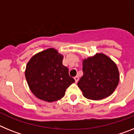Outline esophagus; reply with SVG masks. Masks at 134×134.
Instances as JSON below:
<instances>
[{"label":"esophagus","instance_id":"34e87169","mask_svg":"<svg viewBox=\"0 0 134 134\" xmlns=\"http://www.w3.org/2000/svg\"><path fill=\"white\" fill-rule=\"evenodd\" d=\"M74 80H75V82H77L79 80V78L78 76H76L75 77H74Z\"/></svg>","mask_w":134,"mask_h":134}]
</instances>
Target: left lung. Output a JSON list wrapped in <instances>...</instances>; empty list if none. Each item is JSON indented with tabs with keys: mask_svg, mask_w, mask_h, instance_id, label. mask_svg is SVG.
I'll return each instance as SVG.
<instances>
[{
	"mask_svg": "<svg viewBox=\"0 0 134 134\" xmlns=\"http://www.w3.org/2000/svg\"><path fill=\"white\" fill-rule=\"evenodd\" d=\"M83 75L78 86L85 97L100 100L111 95L118 86L119 74L115 64L103 54L83 60Z\"/></svg>",
	"mask_w": 134,
	"mask_h": 134,
	"instance_id": "left-lung-1",
	"label": "left lung"
}]
</instances>
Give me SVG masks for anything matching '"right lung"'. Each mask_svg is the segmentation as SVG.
Wrapping results in <instances>:
<instances>
[{
	"label": "right lung",
	"mask_w": 134,
	"mask_h": 134,
	"mask_svg": "<svg viewBox=\"0 0 134 134\" xmlns=\"http://www.w3.org/2000/svg\"><path fill=\"white\" fill-rule=\"evenodd\" d=\"M63 55L53 48L41 52L27 63L25 78L34 95L41 100L52 102L65 94L66 88L75 80L62 64Z\"/></svg>",
	"instance_id": "1"
}]
</instances>
